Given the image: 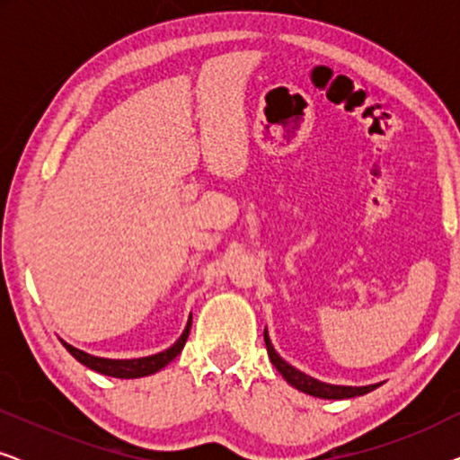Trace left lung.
<instances>
[{
  "mask_svg": "<svg viewBox=\"0 0 460 460\" xmlns=\"http://www.w3.org/2000/svg\"><path fill=\"white\" fill-rule=\"evenodd\" d=\"M263 341H266L268 348V356L276 370L285 376V381L288 385H293L299 392H304L307 395H314V398H323V400H348V398H356V395H364L368 392H373L381 385V383H373V385H362V387H351V385H332V383H324L320 379H314V376L301 373L299 368H295L293 364H288L285 358H282L279 351L274 349L272 341H270L268 329H263Z\"/></svg>",
  "mask_w": 460,
  "mask_h": 460,
  "instance_id": "left-lung-1",
  "label": "left lung"
}]
</instances>
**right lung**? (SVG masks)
I'll use <instances>...</instances> for the list:
<instances>
[{"label":"right lung","instance_id":"1","mask_svg":"<svg viewBox=\"0 0 460 460\" xmlns=\"http://www.w3.org/2000/svg\"><path fill=\"white\" fill-rule=\"evenodd\" d=\"M190 326H192V314H190V318H188L184 332H181L180 339L172 345V348L163 349V351H159V354H153V356L131 358V360H117V358L92 356L84 349L73 348L71 343H66V341H62V343H65L68 354H71L75 360L81 362L87 368L96 370V373H100V375L117 376V379H140V376H148V375L159 373L161 368H165L167 364L180 354L181 348H184L186 339H188V332H190Z\"/></svg>","mask_w":460,"mask_h":460}]
</instances>
